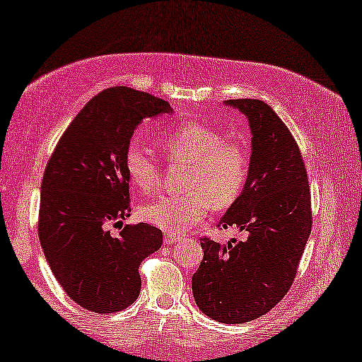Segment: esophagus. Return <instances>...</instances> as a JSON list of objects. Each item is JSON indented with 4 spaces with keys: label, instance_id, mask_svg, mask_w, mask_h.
Instances as JSON below:
<instances>
[{
    "label": "esophagus",
    "instance_id": "34e87169",
    "mask_svg": "<svg viewBox=\"0 0 362 362\" xmlns=\"http://www.w3.org/2000/svg\"><path fill=\"white\" fill-rule=\"evenodd\" d=\"M180 239H181V237L176 235V234H173V232H166V234H165V244H168V245L176 244V242L180 240Z\"/></svg>",
    "mask_w": 362,
    "mask_h": 362
}]
</instances>
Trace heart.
I'll use <instances>...</instances> for the list:
<instances>
[{
    "label": "heart",
    "mask_w": 362,
    "mask_h": 362,
    "mask_svg": "<svg viewBox=\"0 0 362 362\" xmlns=\"http://www.w3.org/2000/svg\"><path fill=\"white\" fill-rule=\"evenodd\" d=\"M158 146L171 163L187 165L181 196H160L140 207L148 224L181 234L204 221L212 209H227L239 199L249 177V151L224 132L197 122H186L156 135ZM125 171L143 194L160 187L161 166L138 141L125 151Z\"/></svg>",
    "instance_id": "obj_1"
}]
</instances>
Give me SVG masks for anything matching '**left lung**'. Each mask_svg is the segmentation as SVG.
Here are the masks:
<instances>
[{"label": "left lung", "instance_id": "left-lung-1", "mask_svg": "<svg viewBox=\"0 0 362 362\" xmlns=\"http://www.w3.org/2000/svg\"><path fill=\"white\" fill-rule=\"evenodd\" d=\"M224 103L249 120L252 155L244 191L219 227H239L247 239H201L192 295L206 316L237 325L265 315L290 290L311 232V196L298 143L270 105L255 98Z\"/></svg>", "mask_w": 362, "mask_h": 362}]
</instances>
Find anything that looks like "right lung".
Here are the masks:
<instances>
[{
  "label": "right lung",
  "mask_w": 362,
  "mask_h": 362,
  "mask_svg": "<svg viewBox=\"0 0 362 362\" xmlns=\"http://www.w3.org/2000/svg\"><path fill=\"white\" fill-rule=\"evenodd\" d=\"M171 112L146 92L107 88L77 113L44 171L39 240L59 285L88 311L130 306L141 288L138 267L163 244L158 227H122L132 212L123 158L143 118Z\"/></svg>",
  "instance_id": "right-lung-1"
}]
</instances>
